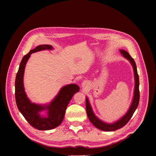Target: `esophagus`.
Listing matches in <instances>:
<instances>
[{
    "mask_svg": "<svg viewBox=\"0 0 156 156\" xmlns=\"http://www.w3.org/2000/svg\"><path fill=\"white\" fill-rule=\"evenodd\" d=\"M86 86H87V85H86V83H83V87H86Z\"/></svg>",
    "mask_w": 156,
    "mask_h": 156,
    "instance_id": "34e87169",
    "label": "esophagus"
}]
</instances>
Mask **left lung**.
Listing matches in <instances>:
<instances>
[{
  "instance_id": "obj_1",
  "label": "left lung",
  "mask_w": 156,
  "mask_h": 156,
  "mask_svg": "<svg viewBox=\"0 0 156 156\" xmlns=\"http://www.w3.org/2000/svg\"><path fill=\"white\" fill-rule=\"evenodd\" d=\"M120 52L121 53L124 55L125 58L128 59L130 61V62L131 63L132 66H133L134 74H135V86L134 97H133V102H132L129 109L128 111H127L126 115L123 118H122L120 120L117 121L114 124H105L104 122H103L102 121L99 120L98 118L94 115V112L91 108V107L90 105L88 98H86V110H87V116L88 117L90 121L92 122V124L94 126L96 127L97 128L103 131H116L120 128H122V127H123L127 123V122L129 121L131 118L132 117V116H133V113L135 112L136 108L138 107L139 100H140L139 79V75L137 73V70H136V64L135 62V60L130 56V55L126 51L121 50Z\"/></svg>"
}]
</instances>
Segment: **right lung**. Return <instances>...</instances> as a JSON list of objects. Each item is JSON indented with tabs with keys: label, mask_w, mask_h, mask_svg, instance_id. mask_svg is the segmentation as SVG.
<instances>
[{
	"label": "right lung",
	"mask_w": 156,
	"mask_h": 156,
	"mask_svg": "<svg viewBox=\"0 0 156 156\" xmlns=\"http://www.w3.org/2000/svg\"><path fill=\"white\" fill-rule=\"evenodd\" d=\"M45 49H52V46L50 45L37 46L23 56L15 81V96L18 109L27 121L38 130L52 129L62 123L68 103L74 94L79 90V87L77 84H71L61 89L58 96L48 106H41L30 103L26 96L23 87V79L25 64L32 53ZM44 109L48 111V117H42L39 114L40 111Z\"/></svg>",
	"instance_id": "add662e5"
}]
</instances>
